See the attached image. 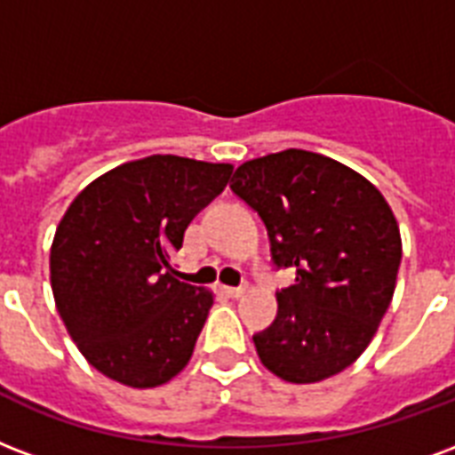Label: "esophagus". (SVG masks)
<instances>
[{"label":"esophagus","instance_id":"esophagus-1","mask_svg":"<svg viewBox=\"0 0 455 455\" xmlns=\"http://www.w3.org/2000/svg\"><path fill=\"white\" fill-rule=\"evenodd\" d=\"M224 293L228 298H241L245 293V286H224Z\"/></svg>","mask_w":455,"mask_h":455}]
</instances>
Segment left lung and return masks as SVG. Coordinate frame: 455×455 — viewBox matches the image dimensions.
Segmentation results:
<instances>
[{
  "instance_id": "left-lung-1",
  "label": "left lung",
  "mask_w": 455,
  "mask_h": 455,
  "mask_svg": "<svg viewBox=\"0 0 455 455\" xmlns=\"http://www.w3.org/2000/svg\"><path fill=\"white\" fill-rule=\"evenodd\" d=\"M231 190L262 217L276 267L296 283L276 293L279 312L252 336L262 365L291 384H315L363 355L389 307L401 231L374 183L307 150L243 162Z\"/></svg>"
}]
</instances>
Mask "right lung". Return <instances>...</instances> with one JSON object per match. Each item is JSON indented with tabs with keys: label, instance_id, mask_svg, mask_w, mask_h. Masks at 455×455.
<instances>
[{
	"label": "right lung",
	"instance_id": "1",
	"mask_svg": "<svg viewBox=\"0 0 455 455\" xmlns=\"http://www.w3.org/2000/svg\"><path fill=\"white\" fill-rule=\"evenodd\" d=\"M231 172L152 155L97 176L68 204L52 241V293L97 372L155 389L188 365L214 293L179 282L172 255Z\"/></svg>",
	"mask_w": 455,
	"mask_h": 455
}]
</instances>
